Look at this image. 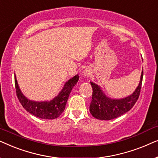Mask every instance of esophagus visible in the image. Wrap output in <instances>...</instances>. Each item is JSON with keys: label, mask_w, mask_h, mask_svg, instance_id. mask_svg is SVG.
<instances>
[{"label": "esophagus", "mask_w": 158, "mask_h": 158, "mask_svg": "<svg viewBox=\"0 0 158 158\" xmlns=\"http://www.w3.org/2000/svg\"><path fill=\"white\" fill-rule=\"evenodd\" d=\"M83 75H85V77H88L90 75V71L88 70V69H85V70H84L83 72Z\"/></svg>", "instance_id": "esophagus-1"}]
</instances>
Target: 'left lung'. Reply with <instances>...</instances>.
<instances>
[{
	"instance_id": "left-lung-1",
	"label": "left lung",
	"mask_w": 158,
	"mask_h": 158,
	"mask_svg": "<svg viewBox=\"0 0 158 158\" xmlns=\"http://www.w3.org/2000/svg\"><path fill=\"white\" fill-rule=\"evenodd\" d=\"M143 70L139 85L130 96L122 99L108 98L101 90V87L90 82L93 88L92 100L90 104V112L92 116L100 120H111L127 113L134 106L140 94Z\"/></svg>"
}]
</instances>
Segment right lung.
<instances>
[{
    "label": "right lung",
    "instance_id": "1",
    "mask_svg": "<svg viewBox=\"0 0 158 158\" xmlns=\"http://www.w3.org/2000/svg\"><path fill=\"white\" fill-rule=\"evenodd\" d=\"M79 80L77 75L69 80L57 96L50 101H33L26 98L19 87L15 75V88L16 96L22 106L32 115L44 119H55L64 111L68 97L75 84Z\"/></svg>",
    "mask_w": 158,
    "mask_h": 158
}]
</instances>
